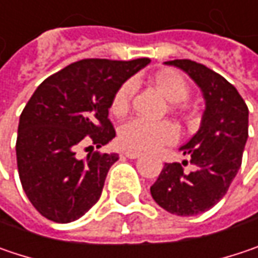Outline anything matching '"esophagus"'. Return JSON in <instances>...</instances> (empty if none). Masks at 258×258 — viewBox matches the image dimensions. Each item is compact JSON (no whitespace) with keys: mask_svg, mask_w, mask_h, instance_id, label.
<instances>
[{"mask_svg":"<svg viewBox=\"0 0 258 258\" xmlns=\"http://www.w3.org/2000/svg\"><path fill=\"white\" fill-rule=\"evenodd\" d=\"M124 156L127 158H138V157H141V153L134 151V150H127V151H124Z\"/></svg>","mask_w":258,"mask_h":258,"instance_id":"obj_1","label":"esophagus"}]
</instances>
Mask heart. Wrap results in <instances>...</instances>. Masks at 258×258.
Wrapping results in <instances>:
<instances>
[{"label": "heart", "mask_w": 258, "mask_h": 258, "mask_svg": "<svg viewBox=\"0 0 258 258\" xmlns=\"http://www.w3.org/2000/svg\"><path fill=\"white\" fill-rule=\"evenodd\" d=\"M157 88L161 94L173 102L183 101L188 94L189 88L188 83L175 72H164L158 73L154 78ZM135 92V82L127 81L116 91L111 100V113L116 116H123L127 113L132 95ZM179 137L177 127L172 121H150V120L135 117L126 121L119 132V139L121 145L129 150L138 151H151L157 150L161 145H167L175 142Z\"/></svg>", "instance_id": "1"}]
</instances>
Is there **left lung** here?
<instances>
[{"label": "left lung", "mask_w": 258, "mask_h": 258, "mask_svg": "<svg viewBox=\"0 0 258 258\" xmlns=\"http://www.w3.org/2000/svg\"><path fill=\"white\" fill-rule=\"evenodd\" d=\"M166 64L182 69L201 88L206 111L198 132L180 147L191 157L194 170L188 173L180 163H166L151 195L172 214L194 216L216 206L238 173L248 138V107L232 83L204 64L186 58Z\"/></svg>", "instance_id": "left-lung-1"}]
</instances>
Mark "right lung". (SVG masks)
<instances>
[{
  "mask_svg": "<svg viewBox=\"0 0 258 258\" xmlns=\"http://www.w3.org/2000/svg\"><path fill=\"white\" fill-rule=\"evenodd\" d=\"M150 63L86 58L41 83L25 105L16 141L17 169L32 206L48 220L69 223L82 217L101 197L117 154L76 150L97 148L116 137L108 108L116 91ZM91 148V147H88Z\"/></svg>",
  "mask_w": 258,
  "mask_h": 258,
  "instance_id": "right-lung-1",
  "label": "right lung"
}]
</instances>
